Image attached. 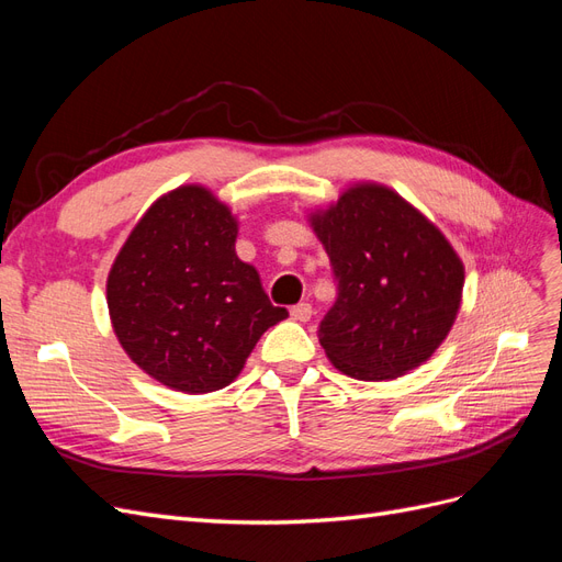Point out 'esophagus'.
I'll return each mask as SVG.
<instances>
[{
	"instance_id": "esophagus-1",
	"label": "esophagus",
	"mask_w": 562,
	"mask_h": 562,
	"mask_svg": "<svg viewBox=\"0 0 562 562\" xmlns=\"http://www.w3.org/2000/svg\"><path fill=\"white\" fill-rule=\"evenodd\" d=\"M291 316L295 321H310L312 318V304L310 302H300L291 307Z\"/></svg>"
}]
</instances>
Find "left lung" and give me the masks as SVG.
<instances>
[{
  "label": "left lung",
  "mask_w": 562,
  "mask_h": 562,
  "mask_svg": "<svg viewBox=\"0 0 562 562\" xmlns=\"http://www.w3.org/2000/svg\"><path fill=\"white\" fill-rule=\"evenodd\" d=\"M337 283L318 342L356 380H394L450 333L464 267L443 234L382 184H356L312 215Z\"/></svg>",
  "instance_id": "left-lung-1"
}]
</instances>
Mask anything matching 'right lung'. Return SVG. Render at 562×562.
<instances>
[{
  "instance_id": "1",
  "label": "right lung",
  "mask_w": 562,
  "mask_h": 562,
  "mask_svg": "<svg viewBox=\"0 0 562 562\" xmlns=\"http://www.w3.org/2000/svg\"><path fill=\"white\" fill-rule=\"evenodd\" d=\"M236 220L206 187L161 196L133 227L108 277L119 342L149 378L206 394L239 375L260 335L288 316L236 258Z\"/></svg>"
}]
</instances>
